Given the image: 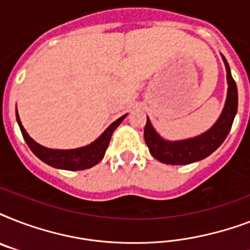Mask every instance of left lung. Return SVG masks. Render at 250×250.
<instances>
[{"instance_id": "1", "label": "left lung", "mask_w": 250, "mask_h": 250, "mask_svg": "<svg viewBox=\"0 0 250 250\" xmlns=\"http://www.w3.org/2000/svg\"><path fill=\"white\" fill-rule=\"evenodd\" d=\"M222 60L225 62L227 72V97L221 115L208 131L190 139L170 141L161 136L152 125L150 119L146 118L144 129L145 143L150 154L162 164L189 165L204 160L215 152L229 135L237 113V86L231 75L229 62L223 56Z\"/></svg>"}]
</instances>
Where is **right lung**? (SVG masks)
<instances>
[{
  "label": "right lung",
  "instance_id": "obj_1",
  "mask_svg": "<svg viewBox=\"0 0 250 250\" xmlns=\"http://www.w3.org/2000/svg\"><path fill=\"white\" fill-rule=\"evenodd\" d=\"M15 113H17V122L21 131V135H23L25 143L29 146V149L32 150L33 154L49 166L68 171L86 170V168H90L94 165H97L98 162H101V160L105 156L106 149L109 146L111 135L117 129L118 125H121L122 121L127 117V114H125L123 117L118 118L117 121L113 122L93 143H90L85 146L76 149H50L40 145L29 136L21 125L18 110Z\"/></svg>",
  "mask_w": 250,
  "mask_h": 250
}]
</instances>
